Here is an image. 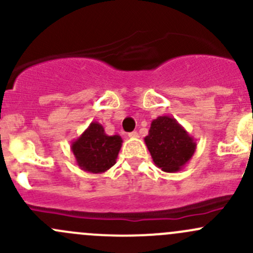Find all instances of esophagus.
<instances>
[{
	"instance_id": "obj_1",
	"label": "esophagus",
	"mask_w": 253,
	"mask_h": 253,
	"mask_svg": "<svg viewBox=\"0 0 253 253\" xmlns=\"http://www.w3.org/2000/svg\"><path fill=\"white\" fill-rule=\"evenodd\" d=\"M128 137L129 138H138L139 136L136 131H133V132H131V133H128Z\"/></svg>"
}]
</instances>
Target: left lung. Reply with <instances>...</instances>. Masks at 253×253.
Returning a JSON list of instances; mask_svg holds the SVG:
<instances>
[{"mask_svg": "<svg viewBox=\"0 0 253 253\" xmlns=\"http://www.w3.org/2000/svg\"><path fill=\"white\" fill-rule=\"evenodd\" d=\"M144 142L154 164L165 172L182 169L197 147L193 137L171 116L153 120Z\"/></svg>", "mask_w": 253, "mask_h": 253, "instance_id": "8db88e82", "label": "left lung"}]
</instances>
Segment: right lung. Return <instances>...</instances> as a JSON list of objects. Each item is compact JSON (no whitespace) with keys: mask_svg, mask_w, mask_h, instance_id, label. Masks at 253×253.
<instances>
[{"mask_svg":"<svg viewBox=\"0 0 253 253\" xmlns=\"http://www.w3.org/2000/svg\"><path fill=\"white\" fill-rule=\"evenodd\" d=\"M121 145L122 138L119 134L108 136L104 127L94 121L72 142L71 149L82 170L101 174L116 164Z\"/></svg>","mask_w":253,"mask_h":253,"instance_id":"right-lung-1","label":"right lung"}]
</instances>
